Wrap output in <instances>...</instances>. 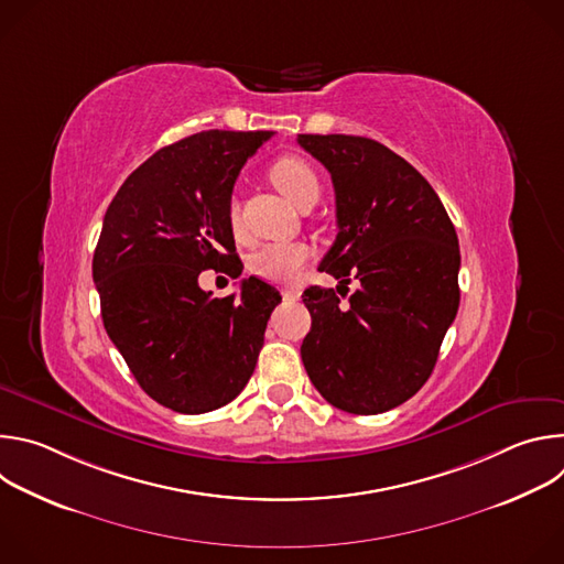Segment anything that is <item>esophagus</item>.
<instances>
[{
	"label": "esophagus",
	"instance_id": "34e87169",
	"mask_svg": "<svg viewBox=\"0 0 564 564\" xmlns=\"http://www.w3.org/2000/svg\"><path fill=\"white\" fill-rule=\"evenodd\" d=\"M299 296H301V292H296V290H285V292H283V299H285V301H299Z\"/></svg>",
	"mask_w": 564,
	"mask_h": 564
}]
</instances>
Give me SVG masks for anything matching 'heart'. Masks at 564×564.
Segmentation results:
<instances>
[{
    "mask_svg": "<svg viewBox=\"0 0 564 564\" xmlns=\"http://www.w3.org/2000/svg\"><path fill=\"white\" fill-rule=\"evenodd\" d=\"M270 178L276 185V189L290 198L294 205H299L310 192H318V176L316 172L305 163L303 158L296 155H283L270 170ZM229 225L234 234L238 236L240 231V220H238V203L231 200L229 205ZM312 252L303 243H274L265 246L252 257V270L281 285H292L305 263L310 261Z\"/></svg>",
    "mask_w": 564,
    "mask_h": 564,
    "instance_id": "heart-1",
    "label": "heart"
}]
</instances>
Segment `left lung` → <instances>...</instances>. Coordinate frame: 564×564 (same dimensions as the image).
<instances>
[{"mask_svg":"<svg viewBox=\"0 0 564 564\" xmlns=\"http://www.w3.org/2000/svg\"><path fill=\"white\" fill-rule=\"evenodd\" d=\"M296 140L335 185L339 234L318 270L341 279L337 290L303 292L312 328L301 359L333 406L377 415L404 404L435 368L459 307L457 234L429 181L381 142ZM350 275L360 290L349 297Z\"/></svg>","mask_w":564,"mask_h":564,"instance_id":"left-lung-1","label":"left lung"}]
</instances>
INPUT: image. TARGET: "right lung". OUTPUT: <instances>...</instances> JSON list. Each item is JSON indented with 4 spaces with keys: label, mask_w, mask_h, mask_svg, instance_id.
<instances>
[{
    "label": "right lung",
    "mask_w": 564,
    "mask_h": 564,
    "mask_svg": "<svg viewBox=\"0 0 564 564\" xmlns=\"http://www.w3.org/2000/svg\"><path fill=\"white\" fill-rule=\"evenodd\" d=\"M272 131L209 129L155 151L113 196L94 254L105 330L140 388L185 415L220 409L250 381L276 288L250 276L212 299L203 270L238 279L231 189Z\"/></svg>",
    "instance_id": "obj_1"
}]
</instances>
